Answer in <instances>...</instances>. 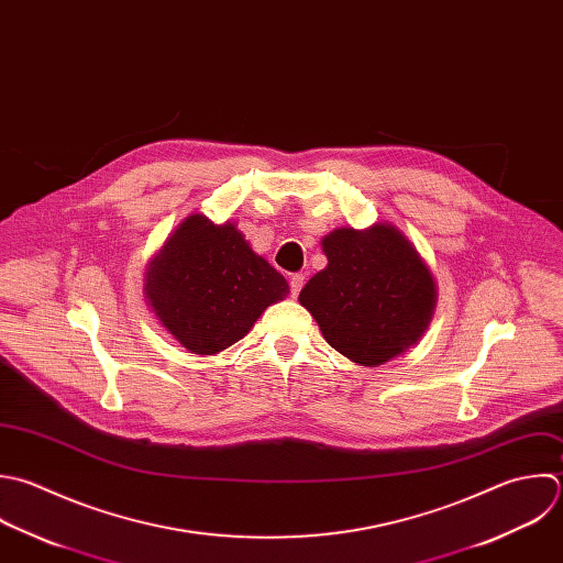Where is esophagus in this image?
I'll list each match as a JSON object with an SVG mask.
<instances>
[{
    "label": "esophagus",
    "mask_w": 563,
    "mask_h": 563,
    "mask_svg": "<svg viewBox=\"0 0 563 563\" xmlns=\"http://www.w3.org/2000/svg\"><path fill=\"white\" fill-rule=\"evenodd\" d=\"M302 285H305V276H302V274H294V276L289 278V289H291V298H298V294H300Z\"/></svg>",
    "instance_id": "esophagus-1"
}]
</instances>
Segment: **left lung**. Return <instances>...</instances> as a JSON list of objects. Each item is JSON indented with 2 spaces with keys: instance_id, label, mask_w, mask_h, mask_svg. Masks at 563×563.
<instances>
[{
  "instance_id": "obj_1",
  "label": "left lung",
  "mask_w": 563,
  "mask_h": 563,
  "mask_svg": "<svg viewBox=\"0 0 563 563\" xmlns=\"http://www.w3.org/2000/svg\"><path fill=\"white\" fill-rule=\"evenodd\" d=\"M329 265L300 291L324 340L362 366H379L417 344L434 311V280L393 225L342 228L324 236Z\"/></svg>"
}]
</instances>
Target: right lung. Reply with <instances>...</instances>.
<instances>
[{"label":"right lung","instance_id":"right-lung-1","mask_svg":"<svg viewBox=\"0 0 563 563\" xmlns=\"http://www.w3.org/2000/svg\"><path fill=\"white\" fill-rule=\"evenodd\" d=\"M144 291L184 349L212 355L239 342L289 285L232 223L192 214L151 261Z\"/></svg>","mask_w":563,"mask_h":563}]
</instances>
